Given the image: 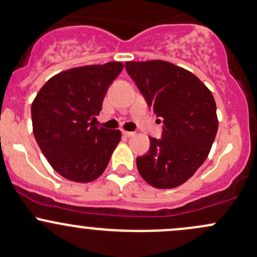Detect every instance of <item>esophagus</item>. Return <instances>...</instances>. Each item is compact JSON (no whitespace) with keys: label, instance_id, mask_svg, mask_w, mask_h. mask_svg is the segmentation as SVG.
<instances>
[{"label":"esophagus","instance_id":"esophagus-1","mask_svg":"<svg viewBox=\"0 0 257 257\" xmlns=\"http://www.w3.org/2000/svg\"><path fill=\"white\" fill-rule=\"evenodd\" d=\"M122 135L125 137H132L135 135V132H131V131H122Z\"/></svg>","mask_w":257,"mask_h":257}]
</instances>
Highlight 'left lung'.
<instances>
[{
	"mask_svg": "<svg viewBox=\"0 0 257 257\" xmlns=\"http://www.w3.org/2000/svg\"><path fill=\"white\" fill-rule=\"evenodd\" d=\"M125 67L164 125L162 139L150 137V152L137 157V169L157 189L179 186L203 164L216 139L213 95L194 73L170 62L128 61Z\"/></svg>",
	"mask_w": 257,
	"mask_h": 257,
	"instance_id": "8db88e82",
	"label": "left lung"
}]
</instances>
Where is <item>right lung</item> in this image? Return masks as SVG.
<instances>
[{
    "instance_id": "1",
    "label": "right lung",
    "mask_w": 257,
    "mask_h": 257,
    "mask_svg": "<svg viewBox=\"0 0 257 257\" xmlns=\"http://www.w3.org/2000/svg\"><path fill=\"white\" fill-rule=\"evenodd\" d=\"M121 62L71 68L51 77L32 104L33 134L50 165L63 178L90 183L104 173L121 140L118 130L94 126Z\"/></svg>"
}]
</instances>
